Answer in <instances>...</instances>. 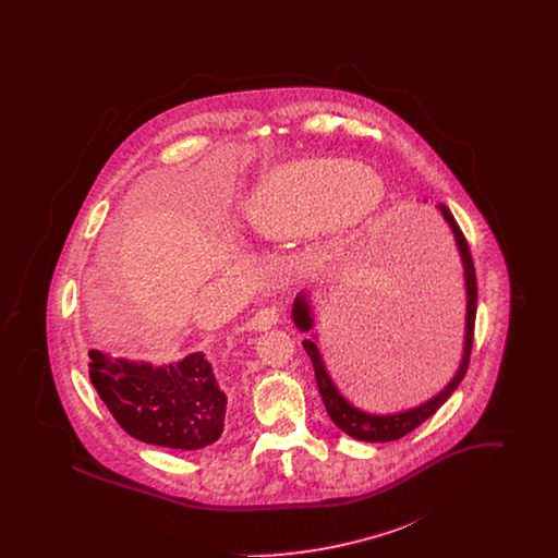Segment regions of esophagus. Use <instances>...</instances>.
<instances>
[{
    "label": "esophagus",
    "instance_id": "1",
    "mask_svg": "<svg viewBox=\"0 0 558 558\" xmlns=\"http://www.w3.org/2000/svg\"><path fill=\"white\" fill-rule=\"evenodd\" d=\"M278 312L274 310V307H264V310H259L253 318L248 319V326L253 328V330H257V332H264V330H269L271 326H276L278 324Z\"/></svg>",
    "mask_w": 558,
    "mask_h": 558
}]
</instances>
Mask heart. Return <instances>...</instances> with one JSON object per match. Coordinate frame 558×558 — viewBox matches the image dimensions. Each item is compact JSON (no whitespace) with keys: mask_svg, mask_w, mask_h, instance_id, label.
<instances>
[{"mask_svg":"<svg viewBox=\"0 0 558 558\" xmlns=\"http://www.w3.org/2000/svg\"><path fill=\"white\" fill-rule=\"evenodd\" d=\"M360 178L372 175L341 160H292L267 173L242 201L244 221L266 240L303 239L326 226L351 230L374 201L372 187Z\"/></svg>","mask_w":558,"mask_h":558,"instance_id":"1","label":"heart"}]
</instances>
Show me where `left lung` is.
Returning <instances> with one entry per match:
<instances>
[{
  "label": "left lung",
  "instance_id": "obj_1",
  "mask_svg": "<svg viewBox=\"0 0 558 558\" xmlns=\"http://www.w3.org/2000/svg\"><path fill=\"white\" fill-rule=\"evenodd\" d=\"M437 211L441 213V217L446 219V223L450 226L451 236L456 242V251L462 264V278H464V294H466V314H464V341H462V355H460V364L453 372L450 383L430 399H426L423 403L408 408V410H399V412H389V414H376V412H366L357 405H353L349 399L339 391V387L335 385L330 372L324 364L322 351L318 347V335L314 332L316 326V314H314V291L299 292L294 303H292V322L301 332H312L314 339H303V349L307 351L314 372H316V383H318L319 396L326 405V412L330 416V421L339 426L349 437L357 439V441H368V444H385V441H396L401 439L403 435H408L410 430H414L416 426L423 425L426 418H430L448 399L451 393L458 389L460 380L464 378L466 368H469V360H471V349H473V330H475V316H477V278H475V266H473V257L469 251L466 239L462 234V230L458 228L453 215L446 205H435Z\"/></svg>",
  "mask_w": 558,
  "mask_h": 558
}]
</instances>
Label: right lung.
Instances as JSON below:
<instances>
[{
    "mask_svg": "<svg viewBox=\"0 0 558 558\" xmlns=\"http://www.w3.org/2000/svg\"><path fill=\"white\" fill-rule=\"evenodd\" d=\"M89 380L114 421L137 441L192 451L211 446L223 433L228 396L203 351L155 366L89 349Z\"/></svg>",
    "mask_w": 558,
    "mask_h": 558,
    "instance_id": "add662e5",
    "label": "right lung"
}]
</instances>
